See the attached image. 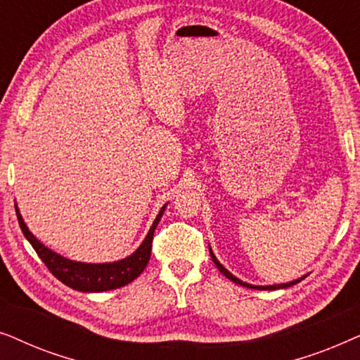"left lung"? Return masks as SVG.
<instances>
[{
	"mask_svg": "<svg viewBox=\"0 0 360 360\" xmlns=\"http://www.w3.org/2000/svg\"><path fill=\"white\" fill-rule=\"evenodd\" d=\"M210 255H211V259H213V262H214L216 267H218L219 272L223 274L226 278L233 280L234 283H238V285H240V287H245V288H254V290H280V288H288V287H292V285H297L298 282H302V280H303L304 277H307V275H303V277H300V278H297V280H292V282H287V283H277V285H252V283L243 282V280H239L238 277H234V275L231 274L228 269L223 267V264H221L219 260L216 259V255L213 254V250H211V248H210Z\"/></svg>",
	"mask_w": 360,
	"mask_h": 360,
	"instance_id": "8db88e82",
	"label": "left lung"
}]
</instances>
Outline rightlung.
Listing matches in <instances>:
<instances>
[{
    "instance_id": "add662e5",
    "label": "right lung",
    "mask_w": 360,
    "mask_h": 360,
    "mask_svg": "<svg viewBox=\"0 0 360 360\" xmlns=\"http://www.w3.org/2000/svg\"><path fill=\"white\" fill-rule=\"evenodd\" d=\"M16 208V216L21 226L22 234L31 243V245L36 250L42 262L47 265L53 277H57L62 283L70 287L77 292L85 293H98V292H108V290L121 288L124 285L131 283L132 280L139 277L147 267V262L150 259L152 250V239H154V231L159 224V221L164 214L167 205H164L157 214V218L152 223L149 233H147L146 239L137 248L134 252L121 260H115V262H105V264H86V262H77V260H70L63 255L53 252L47 245H44L31 231H29L27 224L24 223L21 213H19L18 205L14 203Z\"/></svg>"
}]
</instances>
